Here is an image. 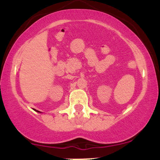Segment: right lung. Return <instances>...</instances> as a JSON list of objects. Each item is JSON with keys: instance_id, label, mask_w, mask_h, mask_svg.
Wrapping results in <instances>:
<instances>
[{"instance_id": "add662e5", "label": "right lung", "mask_w": 160, "mask_h": 160, "mask_svg": "<svg viewBox=\"0 0 160 160\" xmlns=\"http://www.w3.org/2000/svg\"><path fill=\"white\" fill-rule=\"evenodd\" d=\"M38 111V112H40V111Z\"/></svg>"}]
</instances>
